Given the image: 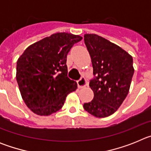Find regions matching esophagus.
<instances>
[{
  "mask_svg": "<svg viewBox=\"0 0 151 151\" xmlns=\"http://www.w3.org/2000/svg\"><path fill=\"white\" fill-rule=\"evenodd\" d=\"M77 84H78V87L79 88H82L85 87V86L87 85L88 82L87 81H86V79L82 77V78H80L78 82H77Z\"/></svg>",
  "mask_w": 151,
  "mask_h": 151,
  "instance_id": "1",
  "label": "esophagus"
}]
</instances>
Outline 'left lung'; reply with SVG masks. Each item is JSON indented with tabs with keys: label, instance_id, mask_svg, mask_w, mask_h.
<instances>
[{
	"label": "left lung",
	"instance_id": "obj_1",
	"mask_svg": "<svg viewBox=\"0 0 151 151\" xmlns=\"http://www.w3.org/2000/svg\"><path fill=\"white\" fill-rule=\"evenodd\" d=\"M84 41L95 77L89 84L94 99L84 104L83 107L98 118L109 116L118 110L129 94L134 72L132 57L97 35L85 34Z\"/></svg>",
	"mask_w": 151,
	"mask_h": 151
}]
</instances>
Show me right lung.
Listing matches in <instances>:
<instances>
[{
	"label": "right lung",
	"instance_id": "obj_1",
	"mask_svg": "<svg viewBox=\"0 0 151 151\" xmlns=\"http://www.w3.org/2000/svg\"><path fill=\"white\" fill-rule=\"evenodd\" d=\"M82 37L58 32L31 45L17 62V78L22 100L34 113L49 116L63 107L77 88L67 77L66 57Z\"/></svg>",
	"mask_w": 151,
	"mask_h": 151
}]
</instances>
